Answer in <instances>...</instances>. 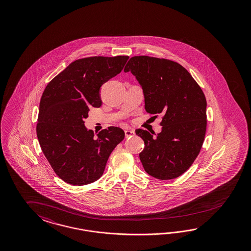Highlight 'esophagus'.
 <instances>
[{"label":"esophagus","instance_id":"esophagus-1","mask_svg":"<svg viewBox=\"0 0 251 251\" xmlns=\"http://www.w3.org/2000/svg\"><path fill=\"white\" fill-rule=\"evenodd\" d=\"M134 134H135V131H134V129H125V137H126V138H129V137L133 136Z\"/></svg>","mask_w":251,"mask_h":251}]
</instances>
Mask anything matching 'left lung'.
<instances>
[{"instance_id": "1", "label": "left lung", "mask_w": 251, "mask_h": 251, "mask_svg": "<svg viewBox=\"0 0 251 251\" xmlns=\"http://www.w3.org/2000/svg\"><path fill=\"white\" fill-rule=\"evenodd\" d=\"M124 72H130L141 84L145 110L163 114L162 130L155 137L145 129L135 130L145 142L139 156L145 171L161 180L182 175L204 141L207 103L203 92L186 69L166 59L134 56Z\"/></svg>"}]
</instances>
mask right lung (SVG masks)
Here are the masks:
<instances>
[{"instance_id":"right-lung-1","label":"right lung","mask_w":251,"mask_h":251,"mask_svg":"<svg viewBox=\"0 0 251 251\" xmlns=\"http://www.w3.org/2000/svg\"><path fill=\"white\" fill-rule=\"evenodd\" d=\"M129 56L88 57L72 62L46 86L39 103L37 135L41 150L63 181L87 185L103 175L115 147L124 139L119 127L97 137L84 126L89 106L102 104L100 87L119 75Z\"/></svg>"}]
</instances>
